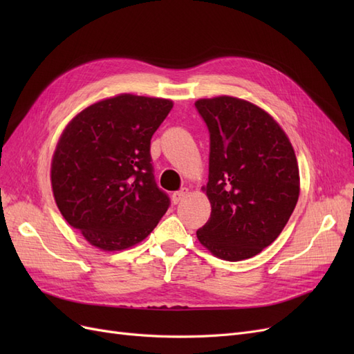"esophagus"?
<instances>
[{"instance_id": "34e87169", "label": "esophagus", "mask_w": 354, "mask_h": 354, "mask_svg": "<svg viewBox=\"0 0 354 354\" xmlns=\"http://www.w3.org/2000/svg\"><path fill=\"white\" fill-rule=\"evenodd\" d=\"M187 194H189V190L185 187V189H181L178 192H174L173 196H171V199H173L174 203H178L180 201H183L187 196Z\"/></svg>"}]
</instances>
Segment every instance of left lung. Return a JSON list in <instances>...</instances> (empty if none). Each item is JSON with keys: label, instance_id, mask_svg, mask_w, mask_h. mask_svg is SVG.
I'll use <instances>...</instances> for the list:
<instances>
[{"label": "left lung", "instance_id": "8db88e82", "mask_svg": "<svg viewBox=\"0 0 354 354\" xmlns=\"http://www.w3.org/2000/svg\"><path fill=\"white\" fill-rule=\"evenodd\" d=\"M209 130L211 216L198 241L226 261L260 254L279 236L299 196L294 147L274 118L233 95L199 99Z\"/></svg>", "mask_w": 354, "mask_h": 354}]
</instances>
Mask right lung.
<instances>
[{"label": "right lung", "mask_w": 354, "mask_h": 354, "mask_svg": "<svg viewBox=\"0 0 354 354\" xmlns=\"http://www.w3.org/2000/svg\"><path fill=\"white\" fill-rule=\"evenodd\" d=\"M173 100L122 93L75 115L51 159L56 205L72 227L102 251L146 239L169 207L155 185L151 138Z\"/></svg>", "instance_id": "add662e5"}]
</instances>
